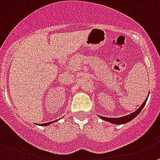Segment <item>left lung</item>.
<instances>
[{
  "label": "left lung",
  "mask_w": 160,
  "mask_h": 160,
  "mask_svg": "<svg viewBox=\"0 0 160 160\" xmlns=\"http://www.w3.org/2000/svg\"><path fill=\"white\" fill-rule=\"evenodd\" d=\"M147 100H148V98H146L145 100H144V102L142 104V105H141V107H140L136 111V112H133V113H131L130 115H126V116H123V117H120V118H106V117H101V116H100V118H102V119L105 120V121L110 122L114 123V124H124V123H127V122H128L131 121L133 118H134L135 117H136L137 115H138V114L141 112V110L143 109V108H144V105H145Z\"/></svg>",
  "instance_id": "obj_1"
}]
</instances>
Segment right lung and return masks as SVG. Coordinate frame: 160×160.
I'll use <instances>...</instances> for the list:
<instances>
[{
  "label": "right lung",
  "instance_id": "right-lung-1",
  "mask_svg": "<svg viewBox=\"0 0 160 160\" xmlns=\"http://www.w3.org/2000/svg\"><path fill=\"white\" fill-rule=\"evenodd\" d=\"M53 122H46V123H42V124H40L41 126H47V125H49L50 123H52Z\"/></svg>",
  "mask_w": 160,
  "mask_h": 160
}]
</instances>
